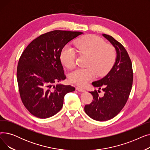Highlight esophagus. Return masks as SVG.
I'll list each match as a JSON object with an SVG mask.
<instances>
[{
    "label": "esophagus",
    "instance_id": "34e87169",
    "mask_svg": "<svg viewBox=\"0 0 150 150\" xmlns=\"http://www.w3.org/2000/svg\"><path fill=\"white\" fill-rule=\"evenodd\" d=\"M76 89L78 91H80V92H84L85 91V90L83 88H82L81 87H79V86H77V87H76Z\"/></svg>",
    "mask_w": 150,
    "mask_h": 150
}]
</instances>
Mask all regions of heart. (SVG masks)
<instances>
[{
    "label": "heart",
    "mask_w": 150,
    "mask_h": 150,
    "mask_svg": "<svg viewBox=\"0 0 150 150\" xmlns=\"http://www.w3.org/2000/svg\"><path fill=\"white\" fill-rule=\"evenodd\" d=\"M76 51L80 54L86 55L88 59L87 68L78 69L69 75V80L79 86H84L96 76L106 75L114 66L117 59V52L112 45L106 44L103 39L96 35H88L78 39L75 42ZM70 46L62 49L60 59L68 69L75 66L76 53Z\"/></svg>",
    "instance_id": "b5f03b06"
}]
</instances>
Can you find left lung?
<instances>
[{
    "label": "left lung",
    "mask_w": 150,
    "mask_h": 150,
    "mask_svg": "<svg viewBox=\"0 0 150 150\" xmlns=\"http://www.w3.org/2000/svg\"><path fill=\"white\" fill-rule=\"evenodd\" d=\"M103 36L114 46L117 59L106 76L92 83L94 87L103 91L104 96L99 97V90L90 92L92 101L84 106L86 114L100 122L111 119L122 111L129 98L133 81L132 62L127 51L112 36L106 34Z\"/></svg>",
    "instance_id": "1"
}]
</instances>
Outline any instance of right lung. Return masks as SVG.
<instances>
[{
    "mask_svg": "<svg viewBox=\"0 0 150 150\" xmlns=\"http://www.w3.org/2000/svg\"><path fill=\"white\" fill-rule=\"evenodd\" d=\"M83 33L53 30L31 41L19 59L17 80L22 103L34 116L47 119L58 113L66 93L75 88L54 83L66 78L61 52L71 40Z\"/></svg>",
    "mask_w": 150,
    "mask_h": 150,
    "instance_id": "right-lung-1",
    "label": "right lung"
}]
</instances>
